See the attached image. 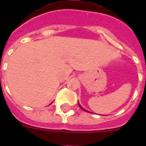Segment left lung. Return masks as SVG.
<instances>
[{"mask_svg":"<svg viewBox=\"0 0 146 146\" xmlns=\"http://www.w3.org/2000/svg\"><path fill=\"white\" fill-rule=\"evenodd\" d=\"M78 104H79V102H78ZM79 106H80V108H82V109H83V108H82V107L80 106V104H79ZM83 110H84V111H86V110H85V109H83ZM87 112H89V111H87Z\"/></svg>","mask_w":146,"mask_h":146,"instance_id":"1","label":"left lung"}]
</instances>
